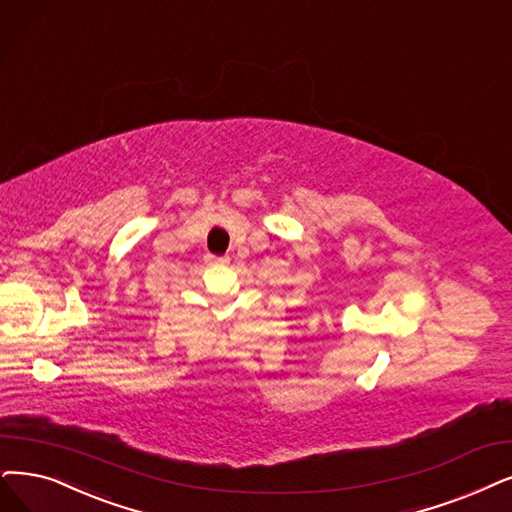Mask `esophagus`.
Listing matches in <instances>:
<instances>
[{
	"label": "esophagus",
	"instance_id": "1",
	"mask_svg": "<svg viewBox=\"0 0 512 512\" xmlns=\"http://www.w3.org/2000/svg\"><path fill=\"white\" fill-rule=\"evenodd\" d=\"M227 262H229L227 256H214V254L206 256V264H210V267H222V264H227Z\"/></svg>",
	"mask_w": 512,
	"mask_h": 512
}]
</instances>
